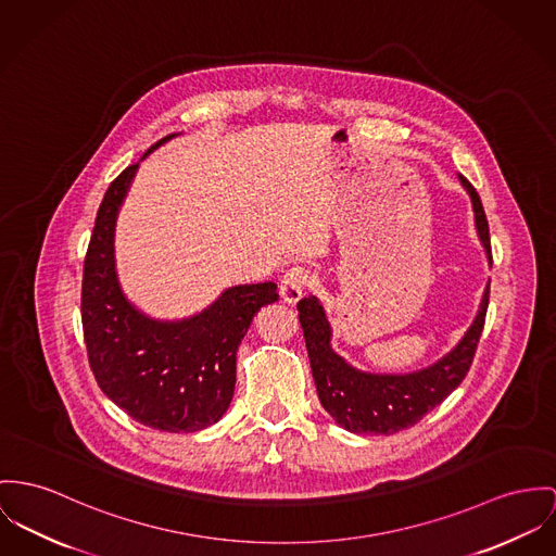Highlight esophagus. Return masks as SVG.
Segmentation results:
<instances>
[{"label":"esophagus","mask_w":556,"mask_h":556,"mask_svg":"<svg viewBox=\"0 0 556 556\" xmlns=\"http://www.w3.org/2000/svg\"><path fill=\"white\" fill-rule=\"evenodd\" d=\"M311 286V273L304 266H292L283 277L279 286V294L286 302H299L302 294Z\"/></svg>","instance_id":"obj_1"}]
</instances>
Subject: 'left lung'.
I'll return each mask as SVG.
<instances>
[{"mask_svg": "<svg viewBox=\"0 0 556 556\" xmlns=\"http://www.w3.org/2000/svg\"><path fill=\"white\" fill-rule=\"evenodd\" d=\"M468 188L473 205V217L484 250L491 257L489 222L480 197L470 181L459 175ZM489 306V286L480 302V311L459 342L446 357L431 368L413 375H368L351 368L330 346V324L317 299L299 302V319L308 351L313 379L321 406L332 419L353 433H395L417 426L429 410L442 404L455 391L466 375L478 349Z\"/></svg>", "mask_w": 556, "mask_h": 556, "instance_id": "obj_1", "label": "left lung"}]
</instances>
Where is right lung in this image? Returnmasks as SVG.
Returning <instances> with one entry per match:
<instances>
[{
	"label": "right lung",
	"instance_id": "right-lung-1",
	"mask_svg": "<svg viewBox=\"0 0 556 556\" xmlns=\"http://www.w3.org/2000/svg\"><path fill=\"white\" fill-rule=\"evenodd\" d=\"M173 135L156 141V146ZM139 163L108 188L88 241L83 275L86 355L101 391L137 424L199 431L226 413L237 381V351L277 286L226 290L210 308L177 324L152 321L128 304L114 273V222Z\"/></svg>",
	"mask_w": 556,
	"mask_h": 556
}]
</instances>
